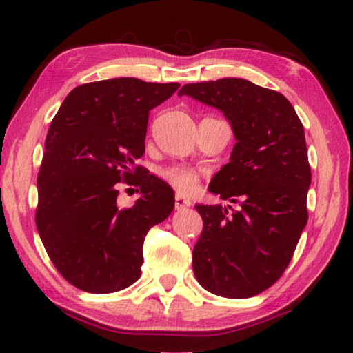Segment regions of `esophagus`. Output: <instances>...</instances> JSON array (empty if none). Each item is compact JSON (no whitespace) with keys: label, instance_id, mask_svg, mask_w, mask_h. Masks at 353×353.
<instances>
[{"label":"esophagus","instance_id":"34e87169","mask_svg":"<svg viewBox=\"0 0 353 353\" xmlns=\"http://www.w3.org/2000/svg\"><path fill=\"white\" fill-rule=\"evenodd\" d=\"M190 200L185 199V196H182L181 194L176 195V201H174V206H176V210H184L187 206H190Z\"/></svg>","mask_w":353,"mask_h":353}]
</instances>
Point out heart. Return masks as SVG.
Segmentation results:
<instances>
[{"instance_id": "heart-1", "label": "heart", "mask_w": 353, "mask_h": 353, "mask_svg": "<svg viewBox=\"0 0 353 353\" xmlns=\"http://www.w3.org/2000/svg\"><path fill=\"white\" fill-rule=\"evenodd\" d=\"M161 177L181 194H195L200 187L199 172L185 166H171L164 169L161 171Z\"/></svg>"}]
</instances>
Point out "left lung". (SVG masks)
<instances>
[{
	"mask_svg": "<svg viewBox=\"0 0 353 353\" xmlns=\"http://www.w3.org/2000/svg\"><path fill=\"white\" fill-rule=\"evenodd\" d=\"M177 95L219 110L236 137L208 190L241 208L195 206L203 219L192 253L195 278L214 295L253 297L281 278L307 225L303 125L288 98L245 79L187 83Z\"/></svg>",
	"mask_w": 353,
	"mask_h": 353,
	"instance_id": "8db88e82",
	"label": "left lung"
}]
</instances>
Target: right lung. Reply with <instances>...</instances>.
I'll return each mask as SVG.
<instances>
[{"instance_id": "right-lung-1", "label": "right lung", "mask_w": 353, "mask_h": 353, "mask_svg": "<svg viewBox=\"0 0 353 353\" xmlns=\"http://www.w3.org/2000/svg\"><path fill=\"white\" fill-rule=\"evenodd\" d=\"M177 88L134 77L83 83L51 121L35 223L56 270L81 290L110 294L134 284L147 232L171 214V187L135 161L145 153L148 112ZM121 180L139 185L130 209L117 205Z\"/></svg>"}]
</instances>
